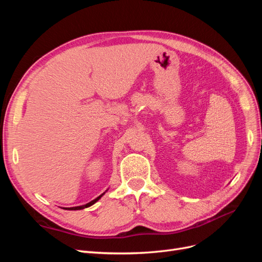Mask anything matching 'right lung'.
I'll use <instances>...</instances> for the list:
<instances>
[{
    "instance_id": "right-lung-1",
    "label": "right lung",
    "mask_w": 262,
    "mask_h": 262,
    "mask_svg": "<svg viewBox=\"0 0 262 262\" xmlns=\"http://www.w3.org/2000/svg\"><path fill=\"white\" fill-rule=\"evenodd\" d=\"M104 194H105V192L102 193V194H100L99 196H97L96 199H94L93 201H91V202H89V203H86V204H84V205H80V207H73V208H67V209H68V210H83V209H85V208H89V207H91V205H93L94 203H96Z\"/></svg>"
}]
</instances>
